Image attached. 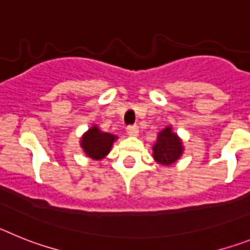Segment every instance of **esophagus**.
<instances>
[{
    "label": "esophagus",
    "mask_w": 250,
    "mask_h": 250,
    "mask_svg": "<svg viewBox=\"0 0 250 250\" xmlns=\"http://www.w3.org/2000/svg\"><path fill=\"white\" fill-rule=\"evenodd\" d=\"M127 133L129 134V136H138V133H140V128H138V125H128Z\"/></svg>",
    "instance_id": "obj_1"
}]
</instances>
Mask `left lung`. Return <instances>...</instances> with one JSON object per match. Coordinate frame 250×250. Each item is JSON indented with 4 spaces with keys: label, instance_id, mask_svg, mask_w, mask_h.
Wrapping results in <instances>:
<instances>
[{
    "label": "left lung",
    "instance_id": "left-lung-1",
    "mask_svg": "<svg viewBox=\"0 0 250 250\" xmlns=\"http://www.w3.org/2000/svg\"><path fill=\"white\" fill-rule=\"evenodd\" d=\"M152 149H153V158L157 164L170 166L181 157L184 146L179 136L172 132V127L168 125L161 132H158L157 140Z\"/></svg>",
    "mask_w": 250,
    "mask_h": 250
}]
</instances>
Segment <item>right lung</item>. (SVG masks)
I'll return each instance as SVG.
<instances>
[{"label": "right lung", "instance_id": "obj_1", "mask_svg": "<svg viewBox=\"0 0 250 250\" xmlns=\"http://www.w3.org/2000/svg\"><path fill=\"white\" fill-rule=\"evenodd\" d=\"M117 136L107 132H102L98 125H93L83 134L80 140V147L85 152V155L93 160H102L109 153L113 143L117 140Z\"/></svg>", "mask_w": 250, "mask_h": 250}]
</instances>
